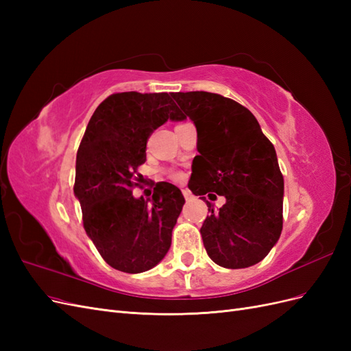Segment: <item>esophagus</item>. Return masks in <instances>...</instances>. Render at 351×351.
<instances>
[{
  "label": "esophagus",
  "instance_id": "34e87169",
  "mask_svg": "<svg viewBox=\"0 0 351 351\" xmlns=\"http://www.w3.org/2000/svg\"><path fill=\"white\" fill-rule=\"evenodd\" d=\"M183 196H184L186 200H190V199L193 197V195L190 193V190H187V189H183Z\"/></svg>",
  "mask_w": 351,
  "mask_h": 351
}]
</instances>
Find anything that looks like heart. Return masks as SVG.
<instances>
[{"mask_svg": "<svg viewBox=\"0 0 351 351\" xmlns=\"http://www.w3.org/2000/svg\"><path fill=\"white\" fill-rule=\"evenodd\" d=\"M176 177H177V178H178V177H180V176H178V174H177V176H176Z\"/></svg>", "mask_w": 351, "mask_h": 351, "instance_id": "heart-1", "label": "heart"}]
</instances>
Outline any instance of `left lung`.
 <instances>
[{
  "mask_svg": "<svg viewBox=\"0 0 351 351\" xmlns=\"http://www.w3.org/2000/svg\"><path fill=\"white\" fill-rule=\"evenodd\" d=\"M171 97L197 130L199 158L189 189L210 200L217 199L214 193L226 197L218 210L206 200L210 215L200 234L208 256L230 269L256 265L282 230L284 178L274 145L236 101L210 92Z\"/></svg>",
  "mask_w": 351,
  "mask_h": 351,
  "instance_id": "left-lung-1",
  "label": "left lung"
}]
</instances>
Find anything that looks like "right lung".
Instances as JSON below:
<instances>
[{
  "mask_svg": "<svg viewBox=\"0 0 351 351\" xmlns=\"http://www.w3.org/2000/svg\"><path fill=\"white\" fill-rule=\"evenodd\" d=\"M169 93H112L99 104L76 158L74 196L83 227L114 269L139 274L164 259L184 196L171 183H156L149 199L132 189L146 161L149 136L168 120H184Z\"/></svg>",
  "mask_w": 351,
  "mask_h": 351,
  "instance_id": "1",
  "label": "right lung"
}]
</instances>
